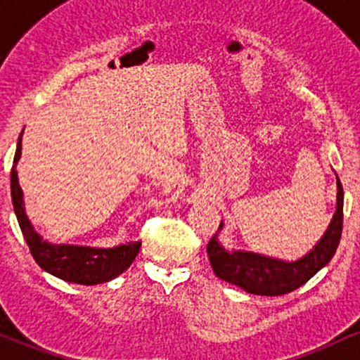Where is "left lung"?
I'll return each mask as SVG.
<instances>
[{"mask_svg": "<svg viewBox=\"0 0 360 360\" xmlns=\"http://www.w3.org/2000/svg\"><path fill=\"white\" fill-rule=\"evenodd\" d=\"M337 191V211H335L326 231L306 255L294 262L246 252V250L226 248L217 240V234L224 228V223H221L219 231L214 234L207 245V255L214 274L229 284L238 285L246 292L257 294V296H282V294L292 292L294 289L301 288L318 270H321L332 260L337 252V246L340 243L343 188L338 176Z\"/></svg>", "mask_w": 360, "mask_h": 360, "instance_id": "obj_1", "label": "left lung"}]
</instances>
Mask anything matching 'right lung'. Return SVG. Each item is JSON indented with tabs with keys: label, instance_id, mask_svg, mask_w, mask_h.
Returning a JSON list of instances; mask_svg holds the SVG:
<instances>
[{
	"label": "right lung",
	"instance_id": "right-lung-1",
	"mask_svg": "<svg viewBox=\"0 0 360 360\" xmlns=\"http://www.w3.org/2000/svg\"><path fill=\"white\" fill-rule=\"evenodd\" d=\"M22 136L23 131L20 132L13 168H11V200H13L20 229L27 240L34 260L40 265V269L49 272L51 276L72 282V284L96 285L120 276L134 262L136 255L139 253L141 241H129V243H120L110 246V248L52 243V241L44 240L42 234L30 223L25 212L23 191L20 188L17 173V165L22 156Z\"/></svg>",
	"mask_w": 360,
	"mask_h": 360
}]
</instances>
